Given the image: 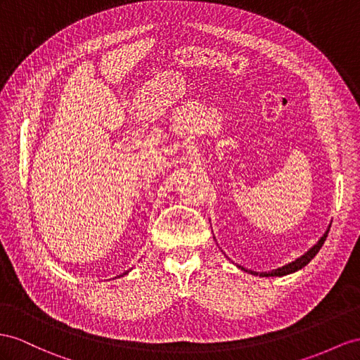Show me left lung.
<instances>
[{"instance_id": "obj_1", "label": "left lung", "mask_w": 360, "mask_h": 360, "mask_svg": "<svg viewBox=\"0 0 360 360\" xmlns=\"http://www.w3.org/2000/svg\"><path fill=\"white\" fill-rule=\"evenodd\" d=\"M328 231H330V228H327V231L324 233V236H322V237L319 238V240H318V243L313 245L306 254L301 255L300 259H297L295 262L283 266V268L274 269V271H271V272H254V271H248V269L242 268V266H237V268L245 271V272H250V274H252V275H260V276H283V275H288V274H292V272H297V271L302 269L306 264H309V263L311 262L313 257H315V255L319 252V250L322 248V245H324L326 238H327V236H328Z\"/></svg>"}]
</instances>
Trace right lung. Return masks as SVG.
Returning a JSON list of instances; mask_svg holds the SVG:
<instances>
[{"label": "right lung", "mask_w": 360, "mask_h": 360, "mask_svg": "<svg viewBox=\"0 0 360 360\" xmlns=\"http://www.w3.org/2000/svg\"><path fill=\"white\" fill-rule=\"evenodd\" d=\"M127 272H129V271H127ZM127 272H124V274H122V275H120V276H123V275H126V274H127Z\"/></svg>", "instance_id": "obj_1"}]
</instances>
